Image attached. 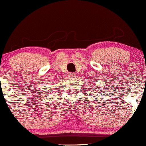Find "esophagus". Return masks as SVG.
Here are the masks:
<instances>
[{
  "label": "esophagus",
  "mask_w": 146,
  "mask_h": 146,
  "mask_svg": "<svg viewBox=\"0 0 146 146\" xmlns=\"http://www.w3.org/2000/svg\"><path fill=\"white\" fill-rule=\"evenodd\" d=\"M68 75H69V77H74V76L76 75V74L75 73H72V72H70V73H69V74H68Z\"/></svg>",
  "instance_id": "34e87169"
}]
</instances>
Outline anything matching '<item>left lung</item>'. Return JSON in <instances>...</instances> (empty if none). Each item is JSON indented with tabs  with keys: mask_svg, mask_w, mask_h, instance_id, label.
<instances>
[{
	"mask_svg": "<svg viewBox=\"0 0 146 146\" xmlns=\"http://www.w3.org/2000/svg\"><path fill=\"white\" fill-rule=\"evenodd\" d=\"M99 90H101V89H99ZM100 91H101V90H100Z\"/></svg>",
	"mask_w": 146,
	"mask_h": 146,
	"instance_id": "8db88e82",
	"label": "left lung"
}]
</instances>
